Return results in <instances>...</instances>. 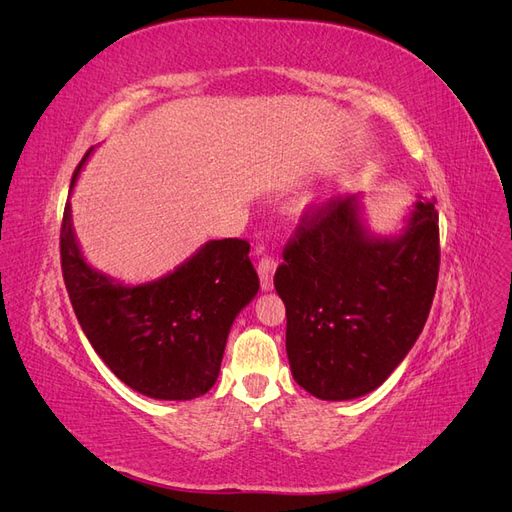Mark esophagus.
<instances>
[{"instance_id": "obj_1", "label": "esophagus", "mask_w": 512, "mask_h": 512, "mask_svg": "<svg viewBox=\"0 0 512 512\" xmlns=\"http://www.w3.org/2000/svg\"><path fill=\"white\" fill-rule=\"evenodd\" d=\"M277 269V262L273 258H262L258 262V275H260V288L262 290H271L273 288V275Z\"/></svg>"}]
</instances>
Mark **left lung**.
<instances>
[{
  "instance_id": "1",
  "label": "left lung",
  "mask_w": 512,
  "mask_h": 512,
  "mask_svg": "<svg viewBox=\"0 0 512 512\" xmlns=\"http://www.w3.org/2000/svg\"><path fill=\"white\" fill-rule=\"evenodd\" d=\"M436 200L418 196L389 235L363 194L329 200L284 250L273 284L286 305L292 378L324 401L363 397L421 335L440 267Z\"/></svg>"
}]
</instances>
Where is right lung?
Segmentation results:
<instances>
[{
  "mask_svg": "<svg viewBox=\"0 0 512 512\" xmlns=\"http://www.w3.org/2000/svg\"><path fill=\"white\" fill-rule=\"evenodd\" d=\"M91 153L76 166L70 194ZM61 269L74 314L104 365L132 391L162 401H188L211 389L232 322L260 288L250 243L241 239L207 241L158 280L121 282L87 262L70 198Z\"/></svg>",
  "mask_w": 512,
  "mask_h": 512,
  "instance_id": "1",
  "label": "right lung"
}]
</instances>
